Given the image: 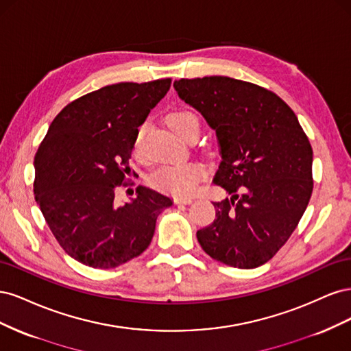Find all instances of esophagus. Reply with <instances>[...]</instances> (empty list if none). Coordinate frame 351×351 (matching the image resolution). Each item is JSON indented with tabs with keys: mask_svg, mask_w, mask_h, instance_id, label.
<instances>
[{
	"mask_svg": "<svg viewBox=\"0 0 351 351\" xmlns=\"http://www.w3.org/2000/svg\"><path fill=\"white\" fill-rule=\"evenodd\" d=\"M174 204L176 205H190V204H192V199H178V197H176Z\"/></svg>",
	"mask_w": 351,
	"mask_h": 351,
	"instance_id": "obj_1",
	"label": "esophagus"
}]
</instances>
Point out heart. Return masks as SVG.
Wrapping results in <instances>:
<instances>
[{"label": "heart", "instance_id": "heart-1", "mask_svg": "<svg viewBox=\"0 0 351 351\" xmlns=\"http://www.w3.org/2000/svg\"><path fill=\"white\" fill-rule=\"evenodd\" d=\"M167 123L171 129L183 136L184 139L192 134H199L200 120L199 115L190 108H174L167 114ZM149 129V123L143 121L136 127L132 141V154L134 158H143V137ZM204 177V167L197 162H182L173 165H164L151 174L149 184L167 195L176 197H189L193 195L196 186Z\"/></svg>", "mask_w": 351, "mask_h": 351}]
</instances>
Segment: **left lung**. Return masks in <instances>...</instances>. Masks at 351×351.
Wrapping results in <instances>:
<instances>
[{
	"label": "left lung",
	"instance_id": "8db88e82",
	"mask_svg": "<svg viewBox=\"0 0 351 351\" xmlns=\"http://www.w3.org/2000/svg\"><path fill=\"white\" fill-rule=\"evenodd\" d=\"M178 97L215 129L222 161L214 183L231 197L196 232L212 259L252 269L272 259L309 204L313 151L294 111L277 93L226 76L180 79Z\"/></svg>",
	"mask_w": 351,
	"mask_h": 351
}]
</instances>
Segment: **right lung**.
I'll use <instances>...</instances> for the list:
<instances>
[{"mask_svg": "<svg viewBox=\"0 0 351 351\" xmlns=\"http://www.w3.org/2000/svg\"><path fill=\"white\" fill-rule=\"evenodd\" d=\"M171 79L121 82L71 101L35 154L34 192L49 230L69 256L110 269L147 249L169 197L139 186L130 204L117 205L125 187L136 127L161 101Z\"/></svg>", "mask_w": 351, "mask_h": 351, "instance_id": "1", "label": "right lung"}]
</instances>
